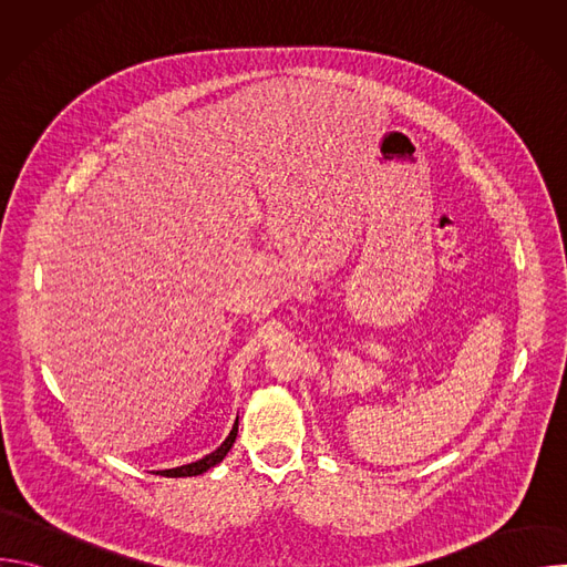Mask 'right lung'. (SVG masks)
Returning a JSON list of instances; mask_svg holds the SVG:
<instances>
[{"label": "right lung", "instance_id": "1", "mask_svg": "<svg viewBox=\"0 0 567 567\" xmlns=\"http://www.w3.org/2000/svg\"><path fill=\"white\" fill-rule=\"evenodd\" d=\"M235 437H237V420H235V424H233V431L228 433V437L221 442V446H219V449H215L213 453H208L206 457H202V460H197V462H193V464H184V466H177V468H166V471H156V475H166V477H186V475H199V473H204V471L213 468L215 464H219V462L226 457V453L230 451V446H233Z\"/></svg>", "mask_w": 567, "mask_h": 567}]
</instances>
